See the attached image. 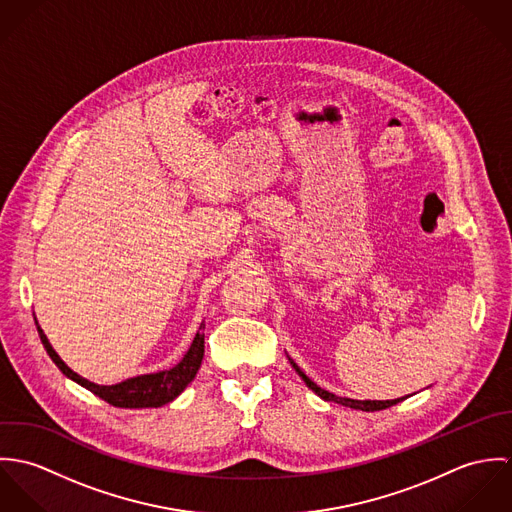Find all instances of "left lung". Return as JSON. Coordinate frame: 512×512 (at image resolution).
Returning <instances> with one entry per match:
<instances>
[{
	"label": "left lung",
	"instance_id": "obj_1",
	"mask_svg": "<svg viewBox=\"0 0 512 512\" xmlns=\"http://www.w3.org/2000/svg\"><path fill=\"white\" fill-rule=\"evenodd\" d=\"M293 368H295V372L303 378V382L317 394V396H321L323 400H327V402H335V404H341V406H347V408H353V410H363V412H376V410H384V408H390V406H394V404H398V402H402V398H396V400H351V398H341V396H335V394H331V392H327V390H323V388H319L309 376H305V372L299 368V366L295 365L293 361Z\"/></svg>",
	"mask_w": 512,
	"mask_h": 512
}]
</instances>
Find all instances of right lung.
Returning a JSON list of instances; mask_svg holds the SVG:
<instances>
[{"mask_svg":"<svg viewBox=\"0 0 512 512\" xmlns=\"http://www.w3.org/2000/svg\"><path fill=\"white\" fill-rule=\"evenodd\" d=\"M205 327V323H201V329ZM41 343L45 347V351L49 353V357L53 359V363L63 370V374H67L69 378H73L74 382H78L80 386H84L86 390H90L92 394H96L98 398H102L104 402L118 406V408H157L163 406L167 402H171L173 398H177L185 386L195 378L203 355H205V333H197L193 345L189 347L187 355L181 359L179 365L169 368V370H161V372H153V374H144V376H136V378H128L120 384L114 386H98L94 382H88L86 378L78 376L69 366L61 361V357L53 351L51 343L47 341L43 329L37 325Z\"/></svg>","mask_w":512,"mask_h":512,"instance_id":"obj_1","label":"right lung"}]
</instances>
